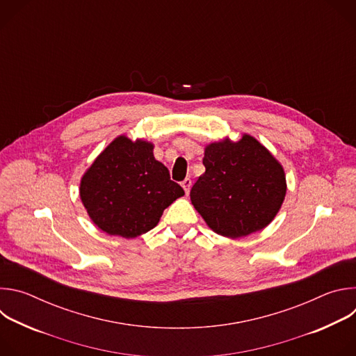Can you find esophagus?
Here are the masks:
<instances>
[{
	"mask_svg": "<svg viewBox=\"0 0 356 356\" xmlns=\"http://www.w3.org/2000/svg\"><path fill=\"white\" fill-rule=\"evenodd\" d=\"M181 187L184 188L186 194H188V191H190V188H191V180H190V179H184V180L181 181Z\"/></svg>",
	"mask_w": 356,
	"mask_h": 356,
	"instance_id": "34e87169",
	"label": "esophagus"
}]
</instances>
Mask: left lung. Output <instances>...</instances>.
Segmentation results:
<instances>
[{"label":"left lung","mask_w":356,"mask_h":356,"mask_svg":"<svg viewBox=\"0 0 356 356\" xmlns=\"http://www.w3.org/2000/svg\"><path fill=\"white\" fill-rule=\"evenodd\" d=\"M206 166L190 191L194 209L217 234L246 236L275 218L286 195L282 165L250 135L206 147Z\"/></svg>","instance_id":"left-lung-1"}]
</instances>
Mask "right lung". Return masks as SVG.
I'll use <instances>...</instances> for the list:
<instances>
[{
  "mask_svg": "<svg viewBox=\"0 0 356 356\" xmlns=\"http://www.w3.org/2000/svg\"><path fill=\"white\" fill-rule=\"evenodd\" d=\"M184 195L168 168L154 156V145L115 138L80 183V197L92 222L110 235L135 238L159 222L165 209Z\"/></svg>",
  "mask_w": 356,
  "mask_h": 356,
  "instance_id": "add662e5",
  "label": "right lung"
}]
</instances>
